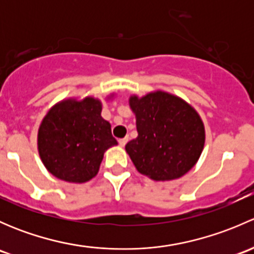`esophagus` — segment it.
<instances>
[{"label":"esophagus","mask_w":254,"mask_h":254,"mask_svg":"<svg viewBox=\"0 0 254 254\" xmlns=\"http://www.w3.org/2000/svg\"><path fill=\"white\" fill-rule=\"evenodd\" d=\"M127 137H124V139L119 140V145L122 146V147H124V146L127 145Z\"/></svg>","instance_id":"esophagus-1"}]
</instances>
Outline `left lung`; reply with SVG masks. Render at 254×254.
Returning a JSON list of instances; mask_svg holds the SVG:
<instances>
[{
	"label": "left lung",
	"instance_id": "8db88e82",
	"mask_svg": "<svg viewBox=\"0 0 254 254\" xmlns=\"http://www.w3.org/2000/svg\"><path fill=\"white\" fill-rule=\"evenodd\" d=\"M137 137L125 146L137 172L156 182L178 179L198 162L205 145L199 113L181 97L165 91L131 94Z\"/></svg>",
	"mask_w": 254,
	"mask_h": 254
}]
</instances>
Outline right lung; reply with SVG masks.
<instances>
[{
  "label": "right lung",
  "instance_id": "obj_1",
  "mask_svg": "<svg viewBox=\"0 0 254 254\" xmlns=\"http://www.w3.org/2000/svg\"><path fill=\"white\" fill-rule=\"evenodd\" d=\"M113 97L114 93L107 96V101ZM101 113L102 101L92 96L65 98L49 109L37 137L38 152L49 173L77 184L97 176L104 152L118 145Z\"/></svg>",
  "mask_w": 254,
  "mask_h": 254
}]
</instances>
